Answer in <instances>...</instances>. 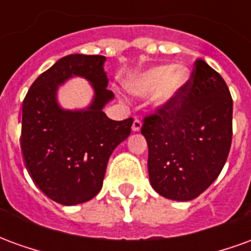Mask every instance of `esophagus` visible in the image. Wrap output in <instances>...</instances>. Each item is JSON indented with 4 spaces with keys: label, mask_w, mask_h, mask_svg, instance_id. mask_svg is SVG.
<instances>
[{
    "label": "esophagus",
    "mask_w": 251,
    "mask_h": 251,
    "mask_svg": "<svg viewBox=\"0 0 251 251\" xmlns=\"http://www.w3.org/2000/svg\"><path fill=\"white\" fill-rule=\"evenodd\" d=\"M141 126H142V122L138 118H134L133 121V126H131V130L133 131H140L141 130Z\"/></svg>",
    "instance_id": "1"
}]
</instances>
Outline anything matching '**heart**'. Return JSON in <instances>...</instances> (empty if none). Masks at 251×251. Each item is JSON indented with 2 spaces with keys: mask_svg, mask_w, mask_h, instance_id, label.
Listing matches in <instances>:
<instances>
[{
  "mask_svg": "<svg viewBox=\"0 0 251 251\" xmlns=\"http://www.w3.org/2000/svg\"><path fill=\"white\" fill-rule=\"evenodd\" d=\"M188 80L189 75L185 68L158 66L148 70L129 83V90L136 95H148L158 91L157 103L167 106L179 100L184 94Z\"/></svg>",
  "mask_w": 251,
  "mask_h": 251,
  "instance_id": "1",
  "label": "heart"
}]
</instances>
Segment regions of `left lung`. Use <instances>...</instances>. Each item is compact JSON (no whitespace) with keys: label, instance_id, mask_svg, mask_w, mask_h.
<instances>
[{"label":"left lung","instance_id":"left-lung-1","mask_svg":"<svg viewBox=\"0 0 251 251\" xmlns=\"http://www.w3.org/2000/svg\"><path fill=\"white\" fill-rule=\"evenodd\" d=\"M148 172L164 198L188 201L208 188L226 164L232 138V98L204 60H195L184 94L144 118Z\"/></svg>","mask_w":251,"mask_h":251}]
</instances>
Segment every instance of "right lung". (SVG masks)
I'll list each match as a JSON object with an SVG mask.
<instances>
[{"label":"right lung","mask_w":251,"mask_h":251,"mask_svg":"<svg viewBox=\"0 0 251 251\" xmlns=\"http://www.w3.org/2000/svg\"><path fill=\"white\" fill-rule=\"evenodd\" d=\"M100 55H68L32 83L23 102L21 151L28 174L43 194L63 205L91 200L103 184L111 153L129 137L133 118L110 120L103 107L107 90ZM86 77L94 88L87 109L64 110L56 93L68 77Z\"/></svg>","instance_id":"add662e5"}]
</instances>
